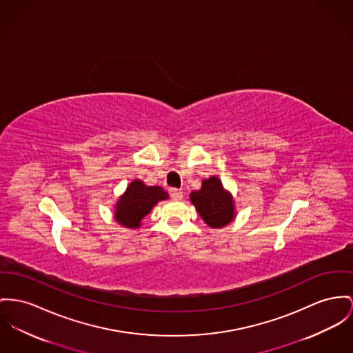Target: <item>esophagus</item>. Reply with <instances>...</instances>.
Masks as SVG:
<instances>
[{
  "instance_id": "obj_1",
  "label": "esophagus",
  "mask_w": 353,
  "mask_h": 353,
  "mask_svg": "<svg viewBox=\"0 0 353 353\" xmlns=\"http://www.w3.org/2000/svg\"><path fill=\"white\" fill-rule=\"evenodd\" d=\"M168 192H170V196H171L172 199H182V198H183V192H182V190H178V188H170V190H168Z\"/></svg>"
}]
</instances>
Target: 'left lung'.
<instances>
[{"label":"left lung","instance_id":"1","mask_svg":"<svg viewBox=\"0 0 353 353\" xmlns=\"http://www.w3.org/2000/svg\"><path fill=\"white\" fill-rule=\"evenodd\" d=\"M190 199L210 228H223L234 218L233 199L215 176L203 181L202 188L192 191Z\"/></svg>","mask_w":353,"mask_h":353}]
</instances>
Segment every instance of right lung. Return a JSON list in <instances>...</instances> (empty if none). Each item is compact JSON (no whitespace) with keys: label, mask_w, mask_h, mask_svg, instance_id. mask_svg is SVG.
<instances>
[{"label":"right lung","mask_w":353,"mask_h":353,"mask_svg":"<svg viewBox=\"0 0 353 353\" xmlns=\"http://www.w3.org/2000/svg\"><path fill=\"white\" fill-rule=\"evenodd\" d=\"M168 198L162 188L145 186L141 181H134L119 199L115 219L125 228H139L144 215L159 202Z\"/></svg>","instance_id":"add662e5"}]
</instances>
